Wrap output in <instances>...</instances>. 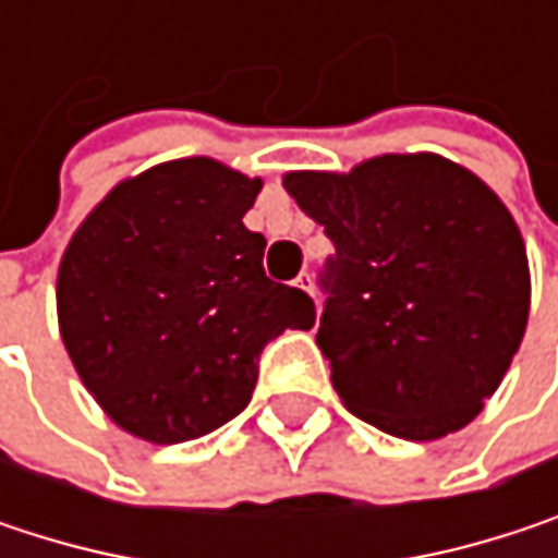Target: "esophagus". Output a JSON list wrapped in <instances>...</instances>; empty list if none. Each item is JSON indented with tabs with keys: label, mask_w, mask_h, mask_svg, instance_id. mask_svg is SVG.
<instances>
[{
	"label": "esophagus",
	"mask_w": 558,
	"mask_h": 558,
	"mask_svg": "<svg viewBox=\"0 0 558 558\" xmlns=\"http://www.w3.org/2000/svg\"><path fill=\"white\" fill-rule=\"evenodd\" d=\"M293 283H296L300 290H306V293H313V275H306V271H303V275H300V278L293 280Z\"/></svg>",
	"instance_id": "obj_1"
}]
</instances>
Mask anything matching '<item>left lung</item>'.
<instances>
[{
    "label": "left lung",
    "mask_w": 558,
    "mask_h": 558,
    "mask_svg": "<svg viewBox=\"0 0 558 558\" xmlns=\"http://www.w3.org/2000/svg\"><path fill=\"white\" fill-rule=\"evenodd\" d=\"M283 190L336 245L316 345L342 403L413 442L469 426L530 316L523 235L498 193L429 151L290 170Z\"/></svg>",
    "instance_id": "8db88e82"
}]
</instances>
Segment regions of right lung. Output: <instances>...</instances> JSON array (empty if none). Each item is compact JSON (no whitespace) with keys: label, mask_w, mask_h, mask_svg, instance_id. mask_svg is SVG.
Returning <instances> with one entry per match:
<instances>
[{"label":"right lung","mask_w":558,"mask_h":558,"mask_svg":"<svg viewBox=\"0 0 558 558\" xmlns=\"http://www.w3.org/2000/svg\"><path fill=\"white\" fill-rule=\"evenodd\" d=\"M262 177L180 158L116 183L57 268L63 349L106 416L173 446L239 416L258 355L310 329L313 300L265 275V235L245 229Z\"/></svg>","instance_id":"right-lung-1"}]
</instances>
